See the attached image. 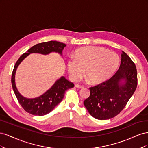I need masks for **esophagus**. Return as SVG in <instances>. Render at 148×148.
I'll list each match as a JSON object with an SVG mask.
<instances>
[{"label":"esophagus","instance_id":"1","mask_svg":"<svg viewBox=\"0 0 148 148\" xmlns=\"http://www.w3.org/2000/svg\"><path fill=\"white\" fill-rule=\"evenodd\" d=\"M75 86L77 88H83V86H82V85H79L78 84H75Z\"/></svg>","mask_w":148,"mask_h":148}]
</instances>
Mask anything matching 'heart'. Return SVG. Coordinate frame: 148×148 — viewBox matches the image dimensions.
Masks as SVG:
<instances>
[{
    "label": "heart",
    "instance_id": "b5f03b06",
    "mask_svg": "<svg viewBox=\"0 0 148 148\" xmlns=\"http://www.w3.org/2000/svg\"><path fill=\"white\" fill-rule=\"evenodd\" d=\"M120 57L102 47L88 46L75 51L74 59L67 62V69L75 81L81 78L86 70V77L92 84L109 79L118 69Z\"/></svg>",
    "mask_w": 148,
    "mask_h": 148
}]
</instances>
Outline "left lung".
<instances>
[{
	"label": "left lung",
	"instance_id": "1",
	"mask_svg": "<svg viewBox=\"0 0 148 148\" xmlns=\"http://www.w3.org/2000/svg\"><path fill=\"white\" fill-rule=\"evenodd\" d=\"M118 71L109 80L89 88L84 105L93 117L107 120L117 115L126 106L137 86L135 64L123 51Z\"/></svg>",
	"mask_w": 148,
	"mask_h": 148
}]
</instances>
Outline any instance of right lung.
<instances>
[{
    "label": "right lung",
    "mask_w": 148,
    "mask_h": 148,
    "mask_svg": "<svg viewBox=\"0 0 148 148\" xmlns=\"http://www.w3.org/2000/svg\"><path fill=\"white\" fill-rule=\"evenodd\" d=\"M66 46L65 44L53 41L37 44L31 47L27 52L23 53L16 62L12 75V88L20 105L29 114L42 116L50 113L63 99L65 91L73 88L74 84L62 76L42 95L34 98H27L21 95L16 86L15 73L17 68L21 62L31 53L47 55L51 52H57L62 56V51Z\"/></svg>",
    "instance_id": "1"
}]
</instances>
